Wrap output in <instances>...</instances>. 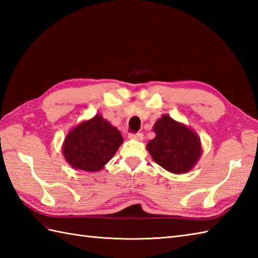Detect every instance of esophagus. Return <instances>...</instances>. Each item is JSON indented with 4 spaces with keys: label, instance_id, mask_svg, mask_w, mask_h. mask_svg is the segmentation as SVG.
<instances>
[{
    "label": "esophagus",
    "instance_id": "esophagus-1",
    "mask_svg": "<svg viewBox=\"0 0 258 258\" xmlns=\"http://www.w3.org/2000/svg\"><path fill=\"white\" fill-rule=\"evenodd\" d=\"M130 140H136V141H142L143 140V133H130L128 134Z\"/></svg>",
    "mask_w": 258,
    "mask_h": 258
}]
</instances>
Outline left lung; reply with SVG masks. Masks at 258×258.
Masks as SVG:
<instances>
[{
  "label": "left lung",
  "mask_w": 258,
  "mask_h": 258,
  "mask_svg": "<svg viewBox=\"0 0 258 258\" xmlns=\"http://www.w3.org/2000/svg\"><path fill=\"white\" fill-rule=\"evenodd\" d=\"M156 136L147 144L153 160L166 171L182 174L191 169L202 154L199 136L168 115L154 125Z\"/></svg>",
  "instance_id": "obj_1"
}]
</instances>
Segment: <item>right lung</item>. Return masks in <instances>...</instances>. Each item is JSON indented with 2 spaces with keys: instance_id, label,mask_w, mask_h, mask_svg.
<instances>
[{
  "instance_id": "add662e5",
  "label": "right lung",
  "mask_w": 258,
  "mask_h": 258,
  "mask_svg": "<svg viewBox=\"0 0 258 258\" xmlns=\"http://www.w3.org/2000/svg\"><path fill=\"white\" fill-rule=\"evenodd\" d=\"M122 143L119 131L101 115H95L68 134L63 154L72 167L85 172H97L111 160Z\"/></svg>"
}]
</instances>
